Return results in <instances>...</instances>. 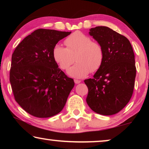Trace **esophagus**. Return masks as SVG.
I'll return each instance as SVG.
<instances>
[{"mask_svg":"<svg viewBox=\"0 0 149 149\" xmlns=\"http://www.w3.org/2000/svg\"><path fill=\"white\" fill-rule=\"evenodd\" d=\"M74 83H76V84H79V83H80L81 82L80 80H77V79H74Z\"/></svg>","mask_w":149,"mask_h":149,"instance_id":"1","label":"esophagus"}]
</instances>
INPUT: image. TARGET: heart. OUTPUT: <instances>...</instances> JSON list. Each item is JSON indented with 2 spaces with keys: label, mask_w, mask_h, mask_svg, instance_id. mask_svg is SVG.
Returning a JSON list of instances; mask_svg holds the SVG:
<instances>
[{
  "label": "heart",
  "mask_w": 149,
  "mask_h": 149,
  "mask_svg": "<svg viewBox=\"0 0 149 149\" xmlns=\"http://www.w3.org/2000/svg\"><path fill=\"white\" fill-rule=\"evenodd\" d=\"M66 48L56 45L53 49V58L63 70H66L74 62L67 73L74 78H83L100 68L104 60V50L97 42L91 41V38L83 32H73L64 40Z\"/></svg>",
  "instance_id": "obj_1"
}]
</instances>
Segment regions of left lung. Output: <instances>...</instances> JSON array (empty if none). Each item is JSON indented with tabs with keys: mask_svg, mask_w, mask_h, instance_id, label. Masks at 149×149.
<instances>
[{
	"mask_svg": "<svg viewBox=\"0 0 149 149\" xmlns=\"http://www.w3.org/2000/svg\"><path fill=\"white\" fill-rule=\"evenodd\" d=\"M89 35L102 47L104 60L93 79H85L86 102L95 113L112 115L129 102L136 74L135 56L125 36L106 26L91 28Z\"/></svg>",
	"mask_w": 149,
	"mask_h": 149,
	"instance_id": "8db88e82",
	"label": "left lung"
}]
</instances>
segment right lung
Returning a JSON list of instances; mask_svg holds the SVG:
<instances>
[{"label":"right lung","mask_w":149,"mask_h":149,"mask_svg":"<svg viewBox=\"0 0 149 149\" xmlns=\"http://www.w3.org/2000/svg\"><path fill=\"white\" fill-rule=\"evenodd\" d=\"M71 32L38 29L12 54L10 83L15 101L30 115L52 117L62 111L74 87L53 58V49Z\"/></svg>","instance_id":"obj_1"}]
</instances>
